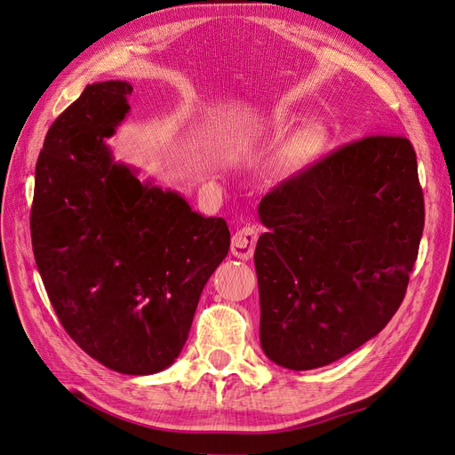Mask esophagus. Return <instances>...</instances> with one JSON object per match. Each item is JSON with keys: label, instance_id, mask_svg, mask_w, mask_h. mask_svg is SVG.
<instances>
[{"label": "esophagus", "instance_id": "obj_1", "mask_svg": "<svg viewBox=\"0 0 455 455\" xmlns=\"http://www.w3.org/2000/svg\"><path fill=\"white\" fill-rule=\"evenodd\" d=\"M256 240H258V228L256 227L240 228L232 235V243H230L232 256L240 258V259H251L252 254H254Z\"/></svg>", "mask_w": 455, "mask_h": 455}]
</instances>
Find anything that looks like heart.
<instances>
[{
    "instance_id": "b5f03b06",
    "label": "heart",
    "mask_w": 455,
    "mask_h": 455,
    "mask_svg": "<svg viewBox=\"0 0 455 455\" xmlns=\"http://www.w3.org/2000/svg\"><path fill=\"white\" fill-rule=\"evenodd\" d=\"M324 148V132L317 125H307L299 131L288 146L283 148L276 160V172L280 175H293L312 164Z\"/></svg>"
}]
</instances>
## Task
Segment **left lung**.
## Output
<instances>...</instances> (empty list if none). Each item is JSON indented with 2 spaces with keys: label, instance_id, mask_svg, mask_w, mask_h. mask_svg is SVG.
Masks as SVG:
<instances>
[{
  "label": "left lung",
  "instance_id": "left-lung-1",
  "mask_svg": "<svg viewBox=\"0 0 455 455\" xmlns=\"http://www.w3.org/2000/svg\"><path fill=\"white\" fill-rule=\"evenodd\" d=\"M259 345L283 369L330 365L386 328L424 228L408 138L367 136L259 201Z\"/></svg>",
  "mask_w": 455,
  "mask_h": 455
}]
</instances>
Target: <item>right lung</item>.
Here are the masks:
<instances>
[{"label": "right lung", "mask_w": 455, "mask_h": 455, "mask_svg": "<svg viewBox=\"0 0 455 455\" xmlns=\"http://www.w3.org/2000/svg\"><path fill=\"white\" fill-rule=\"evenodd\" d=\"M131 93L127 81L88 84L47 131L31 237L68 336L105 367L146 376L175 363L230 232L223 218H204L179 191L114 160L107 140Z\"/></svg>", "instance_id": "right-lung-1"}]
</instances>
